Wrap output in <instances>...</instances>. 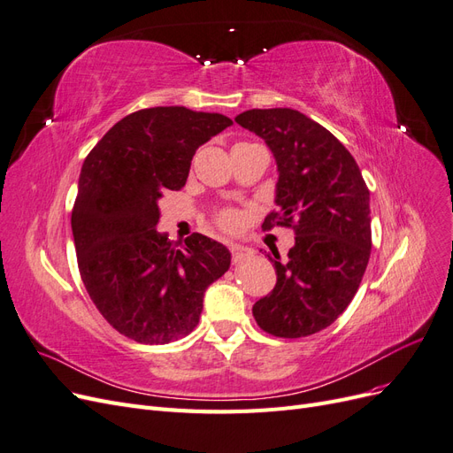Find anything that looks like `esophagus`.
Instances as JSON below:
<instances>
[{"mask_svg":"<svg viewBox=\"0 0 453 453\" xmlns=\"http://www.w3.org/2000/svg\"><path fill=\"white\" fill-rule=\"evenodd\" d=\"M230 253H232V260H234V263H243V260H250L255 255V251L251 248H248V245H240V243L230 245Z\"/></svg>","mask_w":453,"mask_h":453,"instance_id":"1","label":"esophagus"}]
</instances>
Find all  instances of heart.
<instances>
[{"instance_id": "heart-1", "label": "heart", "mask_w": 453, "mask_h": 453, "mask_svg": "<svg viewBox=\"0 0 453 453\" xmlns=\"http://www.w3.org/2000/svg\"><path fill=\"white\" fill-rule=\"evenodd\" d=\"M219 223H221V226H225L228 230H234L240 223V215L232 210H225L219 213Z\"/></svg>"}]
</instances>
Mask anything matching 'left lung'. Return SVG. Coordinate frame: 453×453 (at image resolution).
Instances as JSON below:
<instances>
[{"mask_svg":"<svg viewBox=\"0 0 453 453\" xmlns=\"http://www.w3.org/2000/svg\"><path fill=\"white\" fill-rule=\"evenodd\" d=\"M236 122L276 158L278 211L263 228L291 226L295 245L272 251L278 283L253 306L257 325L280 338L326 328L357 293L370 258V193L357 162L334 135L291 107L250 109Z\"/></svg>","mask_w":453,"mask_h":453,"instance_id":"1","label":"left lung"}]
</instances>
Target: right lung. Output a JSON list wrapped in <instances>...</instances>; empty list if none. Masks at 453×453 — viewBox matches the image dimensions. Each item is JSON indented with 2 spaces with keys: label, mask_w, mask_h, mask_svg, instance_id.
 <instances>
[{
  "label": "right lung",
  "mask_w": 453,
  "mask_h": 453,
  "mask_svg": "<svg viewBox=\"0 0 453 453\" xmlns=\"http://www.w3.org/2000/svg\"><path fill=\"white\" fill-rule=\"evenodd\" d=\"M232 125L183 105L135 111L109 130L79 175L72 232L96 308L142 344H168L200 321L208 287L230 268L223 243L195 232L175 250L157 230L164 190H180L196 149Z\"/></svg>",
  "instance_id": "1"
}]
</instances>
